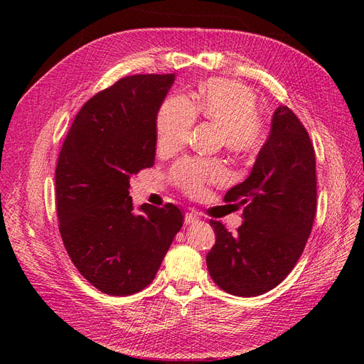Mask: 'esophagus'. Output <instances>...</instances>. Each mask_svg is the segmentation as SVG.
I'll return each mask as SVG.
<instances>
[{
  "mask_svg": "<svg viewBox=\"0 0 364 364\" xmlns=\"http://www.w3.org/2000/svg\"><path fill=\"white\" fill-rule=\"evenodd\" d=\"M197 222H199V214L196 211H190L185 214V225H194Z\"/></svg>",
  "mask_w": 364,
  "mask_h": 364,
  "instance_id": "obj_1",
  "label": "esophagus"
}]
</instances>
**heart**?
Masks as SVG:
<instances>
[{
    "label": "heart",
    "instance_id": "b5f03b06",
    "mask_svg": "<svg viewBox=\"0 0 364 364\" xmlns=\"http://www.w3.org/2000/svg\"><path fill=\"white\" fill-rule=\"evenodd\" d=\"M255 94L234 80L211 79L193 95L167 97L156 114V144L164 153L185 146L197 118L220 127V142L237 155L257 153L266 141V126L258 115ZM228 178L226 165L218 159L186 158L171 170V179L182 191L200 196L209 185Z\"/></svg>",
    "mask_w": 364,
    "mask_h": 364
}]
</instances>
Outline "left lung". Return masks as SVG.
I'll list each match as a JSON object with an SVG mask.
<instances>
[{
	"instance_id": "obj_1",
	"label": "left lung",
	"mask_w": 364,
	"mask_h": 364,
	"mask_svg": "<svg viewBox=\"0 0 364 364\" xmlns=\"http://www.w3.org/2000/svg\"><path fill=\"white\" fill-rule=\"evenodd\" d=\"M316 200L310 135L291 109L279 106L249 178L225 196V202L245 208L243 225L230 234L223 223L209 220L215 230V245L206 255L213 281L226 293L245 297L277 287L302 255Z\"/></svg>"
}]
</instances>
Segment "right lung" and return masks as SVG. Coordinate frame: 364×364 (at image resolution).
<instances>
[{"label": "right lung", "instance_id": "1", "mask_svg": "<svg viewBox=\"0 0 364 364\" xmlns=\"http://www.w3.org/2000/svg\"><path fill=\"white\" fill-rule=\"evenodd\" d=\"M174 74L124 77L75 115L56 167L59 230L82 277L111 296L155 279L183 225L181 209L144 203L134 211L130 176L155 164L156 114Z\"/></svg>", "mask_w": 364, "mask_h": 364}]
</instances>
